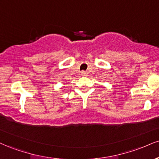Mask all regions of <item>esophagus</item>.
I'll list each match as a JSON object with an SVG mask.
<instances>
[{
  "mask_svg": "<svg viewBox=\"0 0 159 159\" xmlns=\"http://www.w3.org/2000/svg\"><path fill=\"white\" fill-rule=\"evenodd\" d=\"M81 75L82 76H87L88 75V74H87V72H84V71H83V72H81Z\"/></svg>",
  "mask_w": 159,
  "mask_h": 159,
  "instance_id": "34e87169",
  "label": "esophagus"
}]
</instances>
